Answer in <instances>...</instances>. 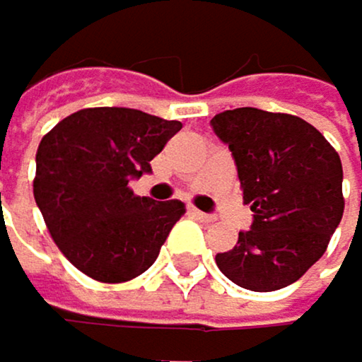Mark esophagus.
<instances>
[{"mask_svg":"<svg viewBox=\"0 0 362 362\" xmlns=\"http://www.w3.org/2000/svg\"><path fill=\"white\" fill-rule=\"evenodd\" d=\"M193 217H197V219H199V221H204V223H213V221H215V217H213V215L202 213V211H195V208H193Z\"/></svg>","mask_w":362,"mask_h":362,"instance_id":"34e87169","label":"esophagus"}]
</instances>
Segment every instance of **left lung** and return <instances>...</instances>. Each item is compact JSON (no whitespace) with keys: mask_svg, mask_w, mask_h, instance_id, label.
<instances>
[{"mask_svg":"<svg viewBox=\"0 0 362 362\" xmlns=\"http://www.w3.org/2000/svg\"><path fill=\"white\" fill-rule=\"evenodd\" d=\"M250 204L252 228L217 254L226 278L250 291H278L324 256L343 217V167L324 134L300 117L234 108L213 117Z\"/></svg>","mask_w":362,"mask_h":362,"instance_id":"obj_1","label":"left lung"}]
</instances>
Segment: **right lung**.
I'll return each mask as SVG.
<instances>
[{"instance_id":"add662e5","label":"right lung","mask_w":362,"mask_h":362,"mask_svg":"<svg viewBox=\"0 0 362 362\" xmlns=\"http://www.w3.org/2000/svg\"><path fill=\"white\" fill-rule=\"evenodd\" d=\"M182 128L134 108H84L62 119L36 151L34 199L66 260L100 282L147 272L175 221L177 199L139 197L130 180Z\"/></svg>"}]
</instances>
